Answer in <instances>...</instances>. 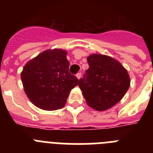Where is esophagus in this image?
I'll use <instances>...</instances> for the list:
<instances>
[{"mask_svg":"<svg viewBox=\"0 0 153 153\" xmlns=\"http://www.w3.org/2000/svg\"><path fill=\"white\" fill-rule=\"evenodd\" d=\"M76 76L78 79H79V78L81 77V73H77V74H76Z\"/></svg>","mask_w":153,"mask_h":153,"instance_id":"1","label":"esophagus"}]
</instances>
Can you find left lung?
<instances>
[{"label": "left lung", "mask_w": 153, "mask_h": 153, "mask_svg": "<svg viewBox=\"0 0 153 153\" xmlns=\"http://www.w3.org/2000/svg\"><path fill=\"white\" fill-rule=\"evenodd\" d=\"M89 69L79 81L86 102L97 110H106L119 102L130 85L127 70L110 56L92 54Z\"/></svg>", "instance_id": "8db88e82"}]
</instances>
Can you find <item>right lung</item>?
<instances>
[{
    "label": "right lung",
    "mask_w": 153,
    "mask_h": 153,
    "mask_svg": "<svg viewBox=\"0 0 153 153\" xmlns=\"http://www.w3.org/2000/svg\"><path fill=\"white\" fill-rule=\"evenodd\" d=\"M67 51L48 50L24 66L21 73L24 91L35 106L44 110L61 109L79 79L69 72Z\"/></svg>",
    "instance_id": "right-lung-1"
}]
</instances>
